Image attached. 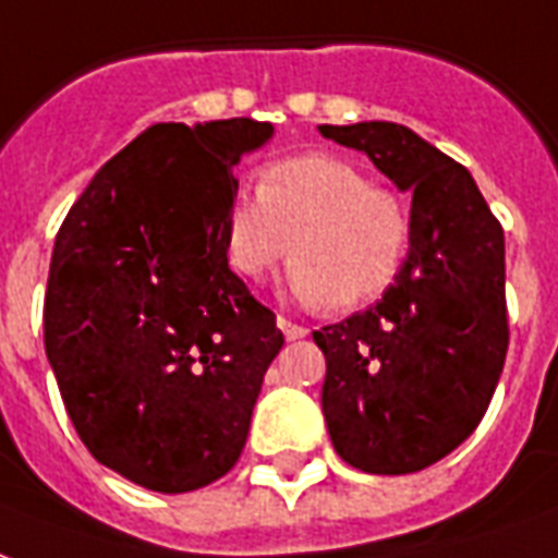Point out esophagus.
<instances>
[{
    "label": "esophagus",
    "instance_id": "obj_1",
    "mask_svg": "<svg viewBox=\"0 0 558 558\" xmlns=\"http://www.w3.org/2000/svg\"><path fill=\"white\" fill-rule=\"evenodd\" d=\"M278 328L283 331L287 340H301V337H307V328H304V325H295V322H290L287 316H278Z\"/></svg>",
    "mask_w": 558,
    "mask_h": 558
}]
</instances>
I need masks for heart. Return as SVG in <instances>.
Wrapping results in <instances>:
<instances>
[{"mask_svg":"<svg viewBox=\"0 0 558 558\" xmlns=\"http://www.w3.org/2000/svg\"><path fill=\"white\" fill-rule=\"evenodd\" d=\"M411 213L402 197L340 156L307 153L268 165L257 192H236L221 216L227 266L263 280L287 247V292L299 304L352 311L390 290L405 266Z\"/></svg>","mask_w":558,"mask_h":558,"instance_id":"heart-1","label":"heart"}]
</instances>
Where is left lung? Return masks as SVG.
I'll return each mask as SVG.
<instances>
[{
    "instance_id": "1",
    "label": "left lung",
    "mask_w": 558,
    "mask_h": 558,
    "mask_svg": "<svg viewBox=\"0 0 558 558\" xmlns=\"http://www.w3.org/2000/svg\"><path fill=\"white\" fill-rule=\"evenodd\" d=\"M411 197L405 266L369 311L313 331L322 414L352 468L402 476L461 447L488 411L509 349L506 239L476 180L414 130L322 123Z\"/></svg>"
}]
</instances>
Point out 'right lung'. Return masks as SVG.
Returning <instances> with one entry per match:
<instances>
[{"label":"right lung","mask_w":558,"mask_h":558,"mask_svg":"<svg viewBox=\"0 0 558 558\" xmlns=\"http://www.w3.org/2000/svg\"><path fill=\"white\" fill-rule=\"evenodd\" d=\"M271 135L251 118L156 123L94 174L56 236L49 366L90 456L147 490H197L236 464L283 345L221 247L233 165Z\"/></svg>","instance_id":"right-lung-1"}]
</instances>
